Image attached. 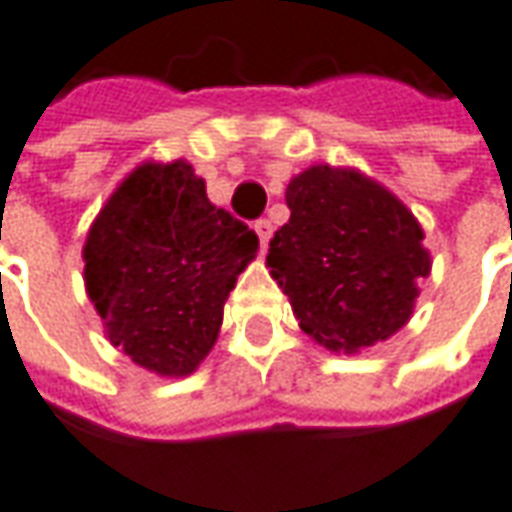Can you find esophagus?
I'll list each match as a JSON object with an SVG mask.
<instances>
[{"mask_svg":"<svg viewBox=\"0 0 512 512\" xmlns=\"http://www.w3.org/2000/svg\"><path fill=\"white\" fill-rule=\"evenodd\" d=\"M253 231H256V236H259L262 248L267 250V245H270V236H273V222H270V219H259V222L253 225Z\"/></svg>","mask_w":512,"mask_h":512,"instance_id":"obj_1","label":"esophagus"}]
</instances>
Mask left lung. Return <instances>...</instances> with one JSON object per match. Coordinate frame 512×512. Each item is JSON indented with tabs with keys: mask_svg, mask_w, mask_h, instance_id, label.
<instances>
[{
	"mask_svg": "<svg viewBox=\"0 0 512 512\" xmlns=\"http://www.w3.org/2000/svg\"><path fill=\"white\" fill-rule=\"evenodd\" d=\"M290 222L267 253L298 327L332 352L386 341L414 310L431 259L403 202L358 171L312 166L287 185Z\"/></svg>",
	"mask_w": 512,
	"mask_h": 512,
	"instance_id": "8db88e82",
	"label": "left lung"
}]
</instances>
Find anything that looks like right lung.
Instances as JSON below:
<instances>
[{"instance_id":"1","label":"right lung","mask_w":512,"mask_h":512,"mask_svg":"<svg viewBox=\"0 0 512 512\" xmlns=\"http://www.w3.org/2000/svg\"><path fill=\"white\" fill-rule=\"evenodd\" d=\"M259 236L205 197L194 168L146 163L109 197L84 245V281L106 335L137 366L191 375Z\"/></svg>"}]
</instances>
